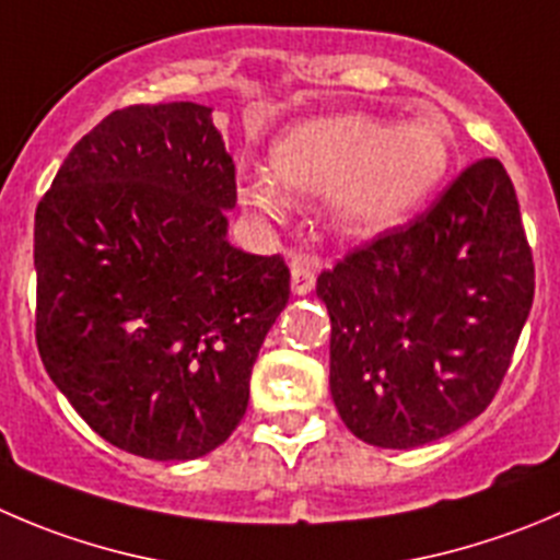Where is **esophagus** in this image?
Returning <instances> with one entry per match:
<instances>
[{"label":"esophagus","instance_id":"obj_1","mask_svg":"<svg viewBox=\"0 0 560 560\" xmlns=\"http://www.w3.org/2000/svg\"><path fill=\"white\" fill-rule=\"evenodd\" d=\"M316 285V260L305 258V255H296L291 260V291L296 296H307Z\"/></svg>","mask_w":560,"mask_h":560}]
</instances>
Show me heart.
<instances>
[{"mask_svg": "<svg viewBox=\"0 0 560 560\" xmlns=\"http://www.w3.org/2000/svg\"><path fill=\"white\" fill-rule=\"evenodd\" d=\"M275 180L242 186V203L264 220H283L289 195H327V225L343 242L385 236L409 220L443 184L451 140L425 117L390 126L365 115L311 117L269 148Z\"/></svg>", "mask_w": 560, "mask_h": 560, "instance_id": "1", "label": "heart"}]
</instances>
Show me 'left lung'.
Returning a JSON list of instances; mask_svg holds the SVG:
<instances>
[{"label": "left lung", "mask_w": 560, "mask_h": 560, "mask_svg": "<svg viewBox=\"0 0 560 560\" xmlns=\"http://www.w3.org/2000/svg\"><path fill=\"white\" fill-rule=\"evenodd\" d=\"M329 393L376 448L454 434L498 393L534 305V255L498 159L470 164L412 225L322 271Z\"/></svg>", "instance_id": "8db88e82"}]
</instances>
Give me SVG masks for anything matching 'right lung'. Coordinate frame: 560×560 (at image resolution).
Instances as JSON below:
<instances>
[{
  "instance_id": "obj_1",
  "label": "right lung",
  "mask_w": 560,
  "mask_h": 560,
  "mask_svg": "<svg viewBox=\"0 0 560 560\" xmlns=\"http://www.w3.org/2000/svg\"><path fill=\"white\" fill-rule=\"evenodd\" d=\"M233 206V156L191 101L106 115L37 203V351L115 448L200 459L247 412L291 271L228 242Z\"/></svg>"
}]
</instances>
